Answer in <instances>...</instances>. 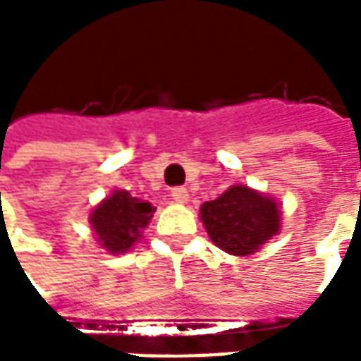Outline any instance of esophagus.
Segmentation results:
<instances>
[{"instance_id": "esophagus-1", "label": "esophagus", "mask_w": 361, "mask_h": 361, "mask_svg": "<svg viewBox=\"0 0 361 361\" xmlns=\"http://www.w3.org/2000/svg\"><path fill=\"white\" fill-rule=\"evenodd\" d=\"M171 197H173L176 202H187L188 201V190L185 187H174L171 190Z\"/></svg>"}]
</instances>
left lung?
Listing matches in <instances>:
<instances>
[{
  "label": "left lung",
  "mask_w": 361,
  "mask_h": 361,
  "mask_svg": "<svg viewBox=\"0 0 361 361\" xmlns=\"http://www.w3.org/2000/svg\"><path fill=\"white\" fill-rule=\"evenodd\" d=\"M211 241L231 255H251L279 231V207L253 188L235 185L201 207Z\"/></svg>",
  "instance_id": "8db88e82"
}]
</instances>
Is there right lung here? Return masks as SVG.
<instances>
[{
  "mask_svg": "<svg viewBox=\"0 0 361 361\" xmlns=\"http://www.w3.org/2000/svg\"><path fill=\"white\" fill-rule=\"evenodd\" d=\"M150 202L130 197L128 190H116L92 211L90 223L98 241L110 253H126L140 239V231L152 219Z\"/></svg>",
  "mask_w": 361,
  "mask_h": 361,
  "instance_id": "1",
  "label": "right lung"
}]
</instances>
